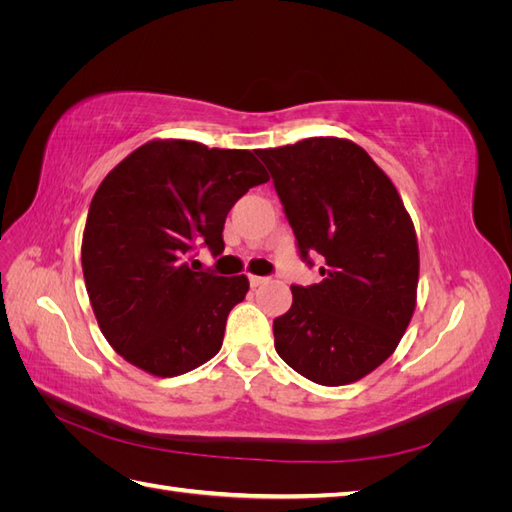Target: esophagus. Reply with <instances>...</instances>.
Here are the masks:
<instances>
[{
    "label": "esophagus",
    "instance_id": "34e87169",
    "mask_svg": "<svg viewBox=\"0 0 512 512\" xmlns=\"http://www.w3.org/2000/svg\"><path fill=\"white\" fill-rule=\"evenodd\" d=\"M267 282H269L267 277H260V275H250V286H252V288H258V286L267 284Z\"/></svg>",
    "mask_w": 512,
    "mask_h": 512
}]
</instances>
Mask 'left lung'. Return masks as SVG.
Wrapping results in <instances>:
<instances>
[{"label":"left lung","mask_w":512,"mask_h":512,"mask_svg":"<svg viewBox=\"0 0 512 512\" xmlns=\"http://www.w3.org/2000/svg\"><path fill=\"white\" fill-rule=\"evenodd\" d=\"M303 258L322 282L292 286L273 320L275 350L322 386L365 378L399 346L416 309L418 241L389 175L348 138L312 136L258 149Z\"/></svg>","instance_id":"obj_1"}]
</instances>
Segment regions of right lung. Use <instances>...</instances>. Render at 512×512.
<instances>
[{
	"instance_id": "obj_1",
	"label": "right lung",
	"mask_w": 512,
	"mask_h": 512,
	"mask_svg": "<svg viewBox=\"0 0 512 512\" xmlns=\"http://www.w3.org/2000/svg\"><path fill=\"white\" fill-rule=\"evenodd\" d=\"M269 175L247 149L156 138L104 177L83 230V277L106 342L134 367L175 378L220 352L245 275L192 271L196 243L222 254L230 207Z\"/></svg>"
}]
</instances>
